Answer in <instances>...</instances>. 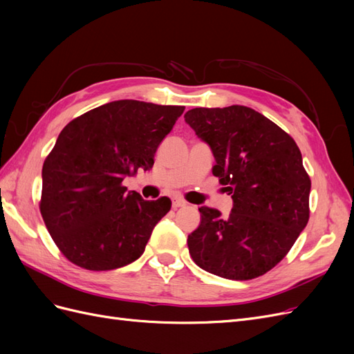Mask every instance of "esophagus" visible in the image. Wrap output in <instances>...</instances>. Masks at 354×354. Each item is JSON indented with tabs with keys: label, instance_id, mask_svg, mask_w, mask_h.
<instances>
[{
	"label": "esophagus",
	"instance_id": "obj_1",
	"mask_svg": "<svg viewBox=\"0 0 354 354\" xmlns=\"http://www.w3.org/2000/svg\"><path fill=\"white\" fill-rule=\"evenodd\" d=\"M186 205H187V202L183 201L181 198H174V199H173V208H174V209L181 208V207H186Z\"/></svg>",
	"mask_w": 354,
	"mask_h": 354
}]
</instances>
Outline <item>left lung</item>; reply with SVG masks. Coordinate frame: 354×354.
I'll return each mask as SVG.
<instances>
[{
  "label": "left lung",
  "instance_id": "8db88e82",
  "mask_svg": "<svg viewBox=\"0 0 354 354\" xmlns=\"http://www.w3.org/2000/svg\"><path fill=\"white\" fill-rule=\"evenodd\" d=\"M185 121L208 143L212 174L232 194L227 217L201 207L187 236L194 261L212 274L250 281L279 263L308 221L312 181L294 138L246 106L195 108Z\"/></svg>",
  "mask_w": 354,
  "mask_h": 354
}]
</instances>
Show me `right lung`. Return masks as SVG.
<instances>
[{"mask_svg": "<svg viewBox=\"0 0 354 354\" xmlns=\"http://www.w3.org/2000/svg\"><path fill=\"white\" fill-rule=\"evenodd\" d=\"M185 106L116 100L72 120L42 165L39 211L66 259L87 270H113L145 252L167 196L145 201L122 186L153 167L159 143Z\"/></svg>", "mask_w": 354, "mask_h": 354, "instance_id": "add662e5", "label": "right lung"}]
</instances>
